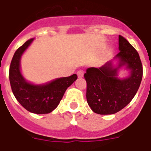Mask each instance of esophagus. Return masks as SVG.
Instances as JSON below:
<instances>
[{
  "mask_svg": "<svg viewBox=\"0 0 151 151\" xmlns=\"http://www.w3.org/2000/svg\"><path fill=\"white\" fill-rule=\"evenodd\" d=\"M77 74H78V77L79 78H82L83 75H84V72H83L82 70H79L78 71V73H77Z\"/></svg>",
  "mask_w": 151,
  "mask_h": 151,
  "instance_id": "esophagus-1",
  "label": "esophagus"
}]
</instances>
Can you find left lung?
<instances>
[{"label":"left lung","mask_w":151,"mask_h":151,"mask_svg":"<svg viewBox=\"0 0 151 151\" xmlns=\"http://www.w3.org/2000/svg\"><path fill=\"white\" fill-rule=\"evenodd\" d=\"M119 53L99 68L90 67L84 74L87 82L88 104L99 114H113L125 107L138 91L143 66L137 51L122 36L118 37ZM122 68L129 71L119 77Z\"/></svg>","instance_id":"8db88e82"}]
</instances>
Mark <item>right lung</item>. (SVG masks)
<instances>
[{"label":"right lung","instance_id":"add662e5","mask_svg":"<svg viewBox=\"0 0 151 151\" xmlns=\"http://www.w3.org/2000/svg\"><path fill=\"white\" fill-rule=\"evenodd\" d=\"M34 39L25 42L15 52L9 69V81L15 99L28 111L37 114H48L60 103L64 93L78 78L77 74L55 78L44 84H34L21 71V58Z\"/></svg>","mask_w":151,"mask_h":151}]
</instances>
